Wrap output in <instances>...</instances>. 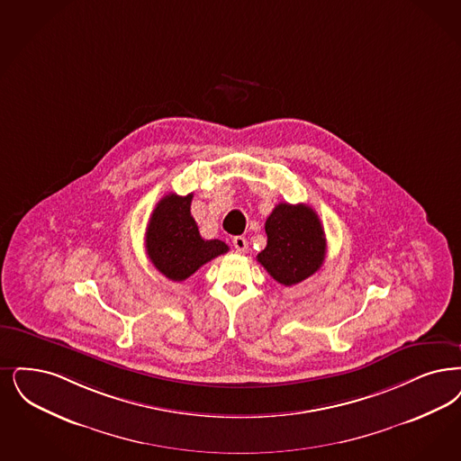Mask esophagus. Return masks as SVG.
Masks as SVG:
<instances>
[{"label": "esophagus", "mask_w": 461, "mask_h": 461, "mask_svg": "<svg viewBox=\"0 0 461 461\" xmlns=\"http://www.w3.org/2000/svg\"><path fill=\"white\" fill-rule=\"evenodd\" d=\"M233 247L237 249V252L240 254H243V252H247V249H249V243H247V239L245 237H233Z\"/></svg>", "instance_id": "obj_1"}]
</instances>
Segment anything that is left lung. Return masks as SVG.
<instances>
[{
  "mask_svg": "<svg viewBox=\"0 0 461 461\" xmlns=\"http://www.w3.org/2000/svg\"><path fill=\"white\" fill-rule=\"evenodd\" d=\"M267 245L258 252L264 269L285 286L315 275L326 258V235L305 203H277L266 221Z\"/></svg>",
  "mask_w": 461,
  "mask_h": 461,
  "instance_id": "8db88e82",
  "label": "left lung"
}]
</instances>
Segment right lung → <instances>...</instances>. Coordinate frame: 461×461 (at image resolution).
Listing matches in <instances>:
<instances>
[{"mask_svg": "<svg viewBox=\"0 0 461 461\" xmlns=\"http://www.w3.org/2000/svg\"><path fill=\"white\" fill-rule=\"evenodd\" d=\"M194 194L165 195L150 214L146 252L154 267L171 281H184L205 262L228 252L221 240H203L190 214Z\"/></svg>", "mask_w": 461, "mask_h": 461, "instance_id": "obj_1", "label": "right lung"}]
</instances>
